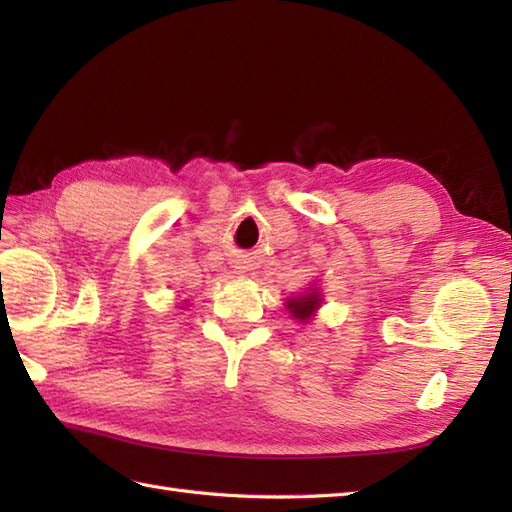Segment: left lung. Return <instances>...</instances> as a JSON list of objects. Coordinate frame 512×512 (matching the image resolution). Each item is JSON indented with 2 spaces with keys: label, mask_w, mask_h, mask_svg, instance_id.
Wrapping results in <instances>:
<instances>
[{
  "label": "left lung",
  "mask_w": 512,
  "mask_h": 512,
  "mask_svg": "<svg viewBox=\"0 0 512 512\" xmlns=\"http://www.w3.org/2000/svg\"><path fill=\"white\" fill-rule=\"evenodd\" d=\"M319 306H321V292L317 288H312L310 292H306V295L292 297V299L286 301L288 312L292 314V317L303 321V323L314 317V312L319 310Z\"/></svg>",
  "instance_id": "obj_1"
}]
</instances>
